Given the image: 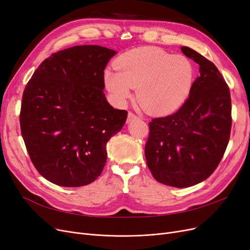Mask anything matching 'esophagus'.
<instances>
[{
    "instance_id": "esophagus-1",
    "label": "esophagus",
    "mask_w": 250,
    "mask_h": 250,
    "mask_svg": "<svg viewBox=\"0 0 250 250\" xmlns=\"http://www.w3.org/2000/svg\"><path fill=\"white\" fill-rule=\"evenodd\" d=\"M138 118V116L135 114V113H133V112H128V114H127V119H126V122L127 123H130V122H132V120H134V119H137Z\"/></svg>"
}]
</instances>
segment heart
I'll return each mask as SVG.
<instances>
[{
	"mask_svg": "<svg viewBox=\"0 0 250 250\" xmlns=\"http://www.w3.org/2000/svg\"><path fill=\"white\" fill-rule=\"evenodd\" d=\"M116 71L104 72V83L118 103L132 97L152 114H169L177 110L189 95L193 80L191 62L182 55H171L156 47L134 49L115 61Z\"/></svg>",
	"mask_w": 250,
	"mask_h": 250,
	"instance_id": "obj_1",
	"label": "heart"
}]
</instances>
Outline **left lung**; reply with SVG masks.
<instances>
[{
  "instance_id": "left-lung-1",
  "label": "left lung",
  "mask_w": 250,
  "mask_h": 250,
  "mask_svg": "<svg viewBox=\"0 0 250 250\" xmlns=\"http://www.w3.org/2000/svg\"><path fill=\"white\" fill-rule=\"evenodd\" d=\"M181 51L199 63L188 99L172 115L153 118L145 145L156 181L188 188L204 181L225 154L232 128L229 88L215 64L189 47Z\"/></svg>"
}]
</instances>
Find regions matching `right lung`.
Wrapping results in <instances>:
<instances>
[{"label": "right lung", "mask_w": 250, "mask_h": 250, "mask_svg": "<svg viewBox=\"0 0 250 250\" xmlns=\"http://www.w3.org/2000/svg\"><path fill=\"white\" fill-rule=\"evenodd\" d=\"M116 53L80 45L52 53L23 90L21 130L35 168L60 187L78 188L103 171L110 138L127 112L114 109L104 94V70Z\"/></svg>", "instance_id": "obj_1"}]
</instances>
